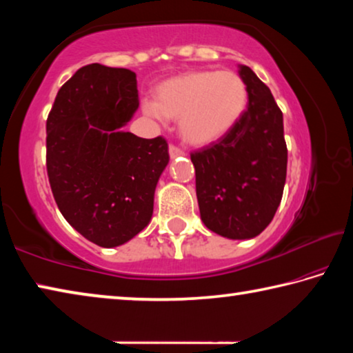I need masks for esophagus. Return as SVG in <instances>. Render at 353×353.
<instances>
[{
  "instance_id": "obj_1",
  "label": "esophagus",
  "mask_w": 353,
  "mask_h": 353,
  "mask_svg": "<svg viewBox=\"0 0 353 353\" xmlns=\"http://www.w3.org/2000/svg\"><path fill=\"white\" fill-rule=\"evenodd\" d=\"M185 152L182 151L181 148H177V146H174V145H170V157L171 159H176V157H179V155H183Z\"/></svg>"
}]
</instances>
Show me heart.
<instances>
[{
    "label": "heart",
    "mask_w": 353,
    "mask_h": 353,
    "mask_svg": "<svg viewBox=\"0 0 353 353\" xmlns=\"http://www.w3.org/2000/svg\"><path fill=\"white\" fill-rule=\"evenodd\" d=\"M248 101L246 82L235 71L194 70L159 83L155 101H143V110L154 118L179 119L185 141L208 146L232 132Z\"/></svg>",
    "instance_id": "obj_1"
}]
</instances>
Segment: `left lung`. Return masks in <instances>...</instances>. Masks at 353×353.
Returning <instances> with one entry per match:
<instances>
[{"label":"left lung","mask_w":353,"mask_h":353,"mask_svg":"<svg viewBox=\"0 0 353 353\" xmlns=\"http://www.w3.org/2000/svg\"><path fill=\"white\" fill-rule=\"evenodd\" d=\"M249 105L223 140L191 152L201 219L230 240H249L271 223L282 201L288 149L283 115L270 88L240 65Z\"/></svg>","instance_id":"1"}]
</instances>
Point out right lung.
<instances>
[{"instance_id": "right-lung-1", "label": "right lung", "mask_w": 353, "mask_h": 353, "mask_svg": "<svg viewBox=\"0 0 353 353\" xmlns=\"http://www.w3.org/2000/svg\"><path fill=\"white\" fill-rule=\"evenodd\" d=\"M137 76L90 63L63 83L46 119V171L59 210L101 248L140 234L170 162L163 137L123 132L139 109Z\"/></svg>"}]
</instances>
